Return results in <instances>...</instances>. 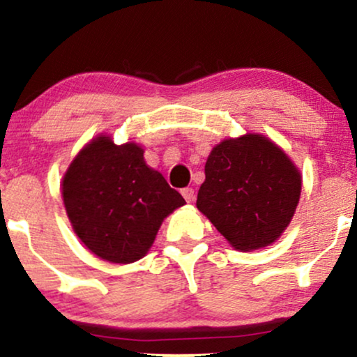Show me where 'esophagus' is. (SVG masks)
I'll return each instance as SVG.
<instances>
[{
  "label": "esophagus",
  "mask_w": 357,
  "mask_h": 357,
  "mask_svg": "<svg viewBox=\"0 0 357 357\" xmlns=\"http://www.w3.org/2000/svg\"><path fill=\"white\" fill-rule=\"evenodd\" d=\"M182 195H183V199H185L188 204L194 202V200H195V192H194V188H190V187L182 188Z\"/></svg>",
  "instance_id": "1"
}]
</instances>
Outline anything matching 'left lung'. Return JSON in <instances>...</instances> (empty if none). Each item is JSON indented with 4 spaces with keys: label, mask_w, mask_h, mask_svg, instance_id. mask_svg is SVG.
Masks as SVG:
<instances>
[{
    "label": "left lung",
    "mask_w": 357,
    "mask_h": 357,
    "mask_svg": "<svg viewBox=\"0 0 357 357\" xmlns=\"http://www.w3.org/2000/svg\"><path fill=\"white\" fill-rule=\"evenodd\" d=\"M303 175L278 144L245 133L217 144L205 162L197 208L234 249L274 244L294 217Z\"/></svg>",
    "instance_id": "obj_1"
}]
</instances>
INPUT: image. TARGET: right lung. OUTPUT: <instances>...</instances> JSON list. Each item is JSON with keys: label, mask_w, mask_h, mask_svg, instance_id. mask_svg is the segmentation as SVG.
<instances>
[{"label": "right lung", "mask_w": 357, "mask_h": 357, "mask_svg": "<svg viewBox=\"0 0 357 357\" xmlns=\"http://www.w3.org/2000/svg\"><path fill=\"white\" fill-rule=\"evenodd\" d=\"M135 142L91 138L61 180L71 227L96 257L132 264L152 247L163 219L185 204L158 170L146 165Z\"/></svg>", "instance_id": "1"}]
</instances>
